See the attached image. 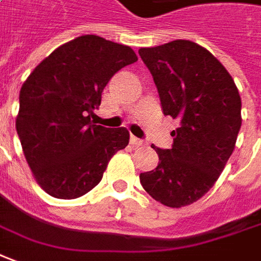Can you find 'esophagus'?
Returning <instances> with one entry per match:
<instances>
[{"mask_svg":"<svg viewBox=\"0 0 261 261\" xmlns=\"http://www.w3.org/2000/svg\"><path fill=\"white\" fill-rule=\"evenodd\" d=\"M130 143L135 145V146H142V145H145V142L139 139V138H136L134 135H130Z\"/></svg>","mask_w":261,"mask_h":261,"instance_id":"1","label":"esophagus"}]
</instances>
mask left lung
Instances as JSON below:
<instances>
[{
  "mask_svg": "<svg viewBox=\"0 0 261 261\" xmlns=\"http://www.w3.org/2000/svg\"><path fill=\"white\" fill-rule=\"evenodd\" d=\"M139 55L163 113L180 122L172 149L152 145L159 163L139 179L154 200L183 207L206 195L223 172L242 126V99L222 62L196 42L176 39L141 48Z\"/></svg>",
  "mask_w": 261,
  "mask_h": 261,
  "instance_id": "left-lung-1",
  "label": "left lung"
}]
</instances>
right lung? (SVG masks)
Masks as SVG:
<instances>
[{"instance_id":"add662e5","label":"right lung","mask_w":261,"mask_h":261,"mask_svg":"<svg viewBox=\"0 0 261 261\" xmlns=\"http://www.w3.org/2000/svg\"><path fill=\"white\" fill-rule=\"evenodd\" d=\"M136 61L130 46L82 35L58 46L22 84L15 127L32 175L48 195L84 196L127 146L126 127H103L92 118L109 79Z\"/></svg>"}]
</instances>
